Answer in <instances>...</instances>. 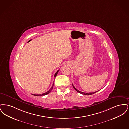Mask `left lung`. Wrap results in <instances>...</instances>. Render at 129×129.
Instances as JSON below:
<instances>
[{
	"label": "left lung",
	"instance_id": "8db88e82",
	"mask_svg": "<svg viewBox=\"0 0 129 129\" xmlns=\"http://www.w3.org/2000/svg\"><path fill=\"white\" fill-rule=\"evenodd\" d=\"M73 86L74 89H75L77 92L79 93L80 94H83V95H92V94H94V93H96V92L98 91H96V92H92V93H84V92H81L80 91H79L78 90H77V89H76V88L73 85Z\"/></svg>",
	"mask_w": 129,
	"mask_h": 129
}]
</instances>
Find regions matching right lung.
<instances>
[{
    "instance_id": "right-lung-1",
    "label": "right lung",
    "mask_w": 129,
    "mask_h": 129,
    "mask_svg": "<svg viewBox=\"0 0 129 129\" xmlns=\"http://www.w3.org/2000/svg\"><path fill=\"white\" fill-rule=\"evenodd\" d=\"M59 71V70H58L56 72V73H55V76L57 75V74H58V71ZM53 86H54V84H53V86H52L51 87V88L49 89V91H48L47 92H45V93H43V94H39V95H35V94H32V95H34V96H44V95H47L48 94H49L50 92H51V91H52V89H53Z\"/></svg>"
}]
</instances>
